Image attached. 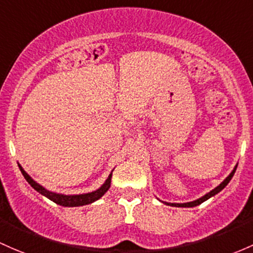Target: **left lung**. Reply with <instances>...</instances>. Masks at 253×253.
I'll use <instances>...</instances> for the list:
<instances>
[{"instance_id": "obj_1", "label": "left lung", "mask_w": 253, "mask_h": 253, "mask_svg": "<svg viewBox=\"0 0 253 253\" xmlns=\"http://www.w3.org/2000/svg\"><path fill=\"white\" fill-rule=\"evenodd\" d=\"M237 167H238V165H235L234 169H233V170L230 171L229 175L227 176L226 179H224L223 181H222L221 184L217 186V187H215V188H213V190L210 191V192H208L207 194H204L203 197H201V198L196 199V201L187 202V203H168V202H162V201H161V202H162V203H165V204H167V205H170V207H176V208H193V207H197V205L202 204V203H203V202L208 201V199H209V198H211V197L215 196V194H217L218 192H221V191L223 190V188L226 187L227 185H228V182L230 181V180H232V177H233V175H234L235 170H237Z\"/></svg>"}]
</instances>
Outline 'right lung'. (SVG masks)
Returning a JSON list of instances; mask_svg holds the SVG:
<instances>
[{"instance_id":"1","label":"right lung","mask_w":253,"mask_h":253,"mask_svg":"<svg viewBox=\"0 0 253 253\" xmlns=\"http://www.w3.org/2000/svg\"><path fill=\"white\" fill-rule=\"evenodd\" d=\"M19 168H20L21 173L26 181L29 182L30 185L35 188L37 192H40L41 194H43L44 197L52 201L54 203L62 205V207H82V205H86V204H91L93 202L98 201L102 196H104V193L109 190L110 187V182H112V175L113 171L109 174V176L107 177V180L104 181V184L101 186L99 188H97L96 191H92V192L88 193H83V194H62V193H56V192H51V191L46 190L45 187L36 182L35 180L32 179L26 171L24 170V168L21 167L20 165H18Z\"/></svg>"}]
</instances>
